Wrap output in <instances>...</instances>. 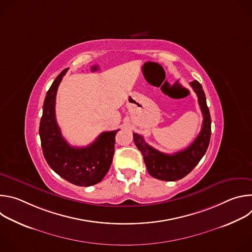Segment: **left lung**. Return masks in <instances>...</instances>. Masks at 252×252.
Returning <instances> with one entry per match:
<instances>
[{
    "label": "left lung",
    "instance_id": "obj_1",
    "mask_svg": "<svg viewBox=\"0 0 252 252\" xmlns=\"http://www.w3.org/2000/svg\"><path fill=\"white\" fill-rule=\"evenodd\" d=\"M190 86L198 97L203 122L199 134L189 148L173 155H166L149 146L138 133H133V141L143 156L149 173L160 181L175 182L188 175L202 158L209 145L211 119L206 104L205 94L197 81L191 82Z\"/></svg>",
    "mask_w": 252,
    "mask_h": 252
}]
</instances>
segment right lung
I'll return each mask as SVG.
<instances>
[{"label":"right lung","instance_id":"right-lung-1","mask_svg":"<svg viewBox=\"0 0 252 252\" xmlns=\"http://www.w3.org/2000/svg\"><path fill=\"white\" fill-rule=\"evenodd\" d=\"M63 69L47 93L40 123V137L44 157L51 168L68 183L91 187L101 182L109 171L115 154L116 134L120 129L103 131L86 148L70 147L63 137L56 120V95L65 75Z\"/></svg>","mask_w":252,"mask_h":252}]
</instances>
